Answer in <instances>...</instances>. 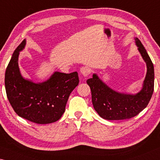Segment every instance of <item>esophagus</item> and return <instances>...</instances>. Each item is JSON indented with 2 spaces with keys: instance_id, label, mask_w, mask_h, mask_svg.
Segmentation results:
<instances>
[{
  "instance_id": "34e87169",
  "label": "esophagus",
  "mask_w": 160,
  "mask_h": 160,
  "mask_svg": "<svg viewBox=\"0 0 160 160\" xmlns=\"http://www.w3.org/2000/svg\"><path fill=\"white\" fill-rule=\"evenodd\" d=\"M80 72L84 77H88L90 73V70L87 67H82L80 68Z\"/></svg>"
}]
</instances>
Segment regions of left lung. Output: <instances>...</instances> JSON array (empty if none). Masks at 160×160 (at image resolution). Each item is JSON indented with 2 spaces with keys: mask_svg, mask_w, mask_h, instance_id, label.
I'll use <instances>...</instances> for the list:
<instances>
[{
  "mask_svg": "<svg viewBox=\"0 0 160 160\" xmlns=\"http://www.w3.org/2000/svg\"><path fill=\"white\" fill-rule=\"evenodd\" d=\"M135 44L147 65V73L142 88L136 94L120 92L109 87L96 73L87 80L92 93L94 109L101 118L108 120H125L142 112L150 100L154 91L153 63L145 48L138 38Z\"/></svg>",
  "mask_w": 160,
  "mask_h": 160,
  "instance_id": "obj_1",
  "label": "left lung"
}]
</instances>
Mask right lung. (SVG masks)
<instances>
[{
    "label": "right lung",
    "mask_w": 160,
    "mask_h": 160,
    "mask_svg": "<svg viewBox=\"0 0 160 160\" xmlns=\"http://www.w3.org/2000/svg\"><path fill=\"white\" fill-rule=\"evenodd\" d=\"M24 40L15 50L5 74L7 97L18 116L37 124L58 121L65 110L68 98L79 83L77 72H54L47 80L34 82L22 77L18 66Z\"/></svg>",
    "instance_id": "add662e5"
}]
</instances>
